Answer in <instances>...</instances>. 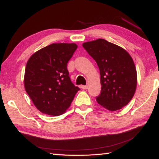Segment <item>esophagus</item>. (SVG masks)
<instances>
[{"mask_svg": "<svg viewBox=\"0 0 159 159\" xmlns=\"http://www.w3.org/2000/svg\"><path fill=\"white\" fill-rule=\"evenodd\" d=\"M80 88H81L83 90H85V89H87L88 86L87 85H81V86H80Z\"/></svg>", "mask_w": 159, "mask_h": 159, "instance_id": "esophagus-1", "label": "esophagus"}]
</instances>
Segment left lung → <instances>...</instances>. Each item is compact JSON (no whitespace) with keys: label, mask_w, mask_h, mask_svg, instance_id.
<instances>
[{"label":"left lung","mask_w":159,"mask_h":159,"mask_svg":"<svg viewBox=\"0 0 159 159\" xmlns=\"http://www.w3.org/2000/svg\"><path fill=\"white\" fill-rule=\"evenodd\" d=\"M83 47L95 60L100 73L101 93L98 103L116 111L131 100L137 86L135 66L127 51L104 39L86 42Z\"/></svg>","instance_id":"1"}]
</instances>
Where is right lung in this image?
<instances>
[{"mask_svg": "<svg viewBox=\"0 0 159 159\" xmlns=\"http://www.w3.org/2000/svg\"><path fill=\"white\" fill-rule=\"evenodd\" d=\"M77 47L75 43H52L28 60L24 80L26 92L43 114H64L80 90L71 82L66 67Z\"/></svg>", "mask_w": 159, "mask_h": 159, "instance_id": "obj_1", "label": "right lung"}]
</instances>
